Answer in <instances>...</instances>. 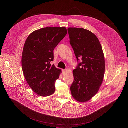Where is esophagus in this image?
Returning a JSON list of instances; mask_svg holds the SVG:
<instances>
[{"instance_id": "1", "label": "esophagus", "mask_w": 128, "mask_h": 128, "mask_svg": "<svg viewBox=\"0 0 128 128\" xmlns=\"http://www.w3.org/2000/svg\"><path fill=\"white\" fill-rule=\"evenodd\" d=\"M62 72H63V73H65L66 72V70H62Z\"/></svg>"}]
</instances>
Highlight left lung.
<instances>
[{
    "label": "left lung",
    "instance_id": "left-lung-1",
    "mask_svg": "<svg viewBox=\"0 0 128 128\" xmlns=\"http://www.w3.org/2000/svg\"><path fill=\"white\" fill-rule=\"evenodd\" d=\"M68 30L77 60H82L73 70L70 91L76 101L85 102L98 93L102 85L105 73L104 56L98 39L91 32L76 28Z\"/></svg>",
    "mask_w": 128,
    "mask_h": 128
}]
</instances>
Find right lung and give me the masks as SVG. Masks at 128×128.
Instances as JSON below:
<instances>
[{
  "label": "right lung",
  "instance_id": "obj_1",
  "mask_svg": "<svg viewBox=\"0 0 128 128\" xmlns=\"http://www.w3.org/2000/svg\"><path fill=\"white\" fill-rule=\"evenodd\" d=\"M65 27H47L31 33L25 42L22 57L24 78L30 88L41 96L52 95L62 70L51 62L54 50L66 35Z\"/></svg>",
  "mask_w": 128,
  "mask_h": 128
}]
</instances>
